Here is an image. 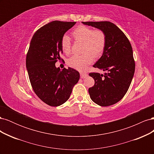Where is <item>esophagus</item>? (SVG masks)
<instances>
[{"instance_id":"34e87169","label":"esophagus","mask_w":154,"mask_h":154,"mask_svg":"<svg viewBox=\"0 0 154 154\" xmlns=\"http://www.w3.org/2000/svg\"><path fill=\"white\" fill-rule=\"evenodd\" d=\"M88 74L86 72H80V76L82 78H85L87 77Z\"/></svg>"}]
</instances>
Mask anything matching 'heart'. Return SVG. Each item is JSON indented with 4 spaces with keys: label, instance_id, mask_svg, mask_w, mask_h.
Masks as SVG:
<instances>
[{
    "label": "heart",
    "instance_id": "b5f03b06",
    "mask_svg": "<svg viewBox=\"0 0 154 154\" xmlns=\"http://www.w3.org/2000/svg\"><path fill=\"white\" fill-rule=\"evenodd\" d=\"M71 35L76 41L83 42L82 51L84 53L73 55L67 60V64L74 69L83 71L92 63L94 57H98L103 53L106 45L105 33L101 29L80 26L72 31ZM61 48L66 54L71 53V42L67 35L62 38Z\"/></svg>",
    "mask_w": 154,
    "mask_h": 154
}]
</instances>
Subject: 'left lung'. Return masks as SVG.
Instances as JSON below:
<instances>
[{"label": "left lung", "mask_w": 154, "mask_h": 154, "mask_svg": "<svg viewBox=\"0 0 154 154\" xmlns=\"http://www.w3.org/2000/svg\"><path fill=\"white\" fill-rule=\"evenodd\" d=\"M83 24L103 31L106 45L101 57L93 66L106 72H91L94 85L88 88L91 100L101 106L118 103L127 93L135 72L131 44L124 32L108 21L82 22Z\"/></svg>", "instance_id": "obj_1"}]
</instances>
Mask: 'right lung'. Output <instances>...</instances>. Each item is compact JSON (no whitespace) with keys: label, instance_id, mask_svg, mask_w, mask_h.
<instances>
[{"label":"right lung","instance_id":"right-lung-1","mask_svg":"<svg viewBox=\"0 0 154 154\" xmlns=\"http://www.w3.org/2000/svg\"><path fill=\"white\" fill-rule=\"evenodd\" d=\"M76 22L55 20L44 25L32 36L26 57V68L32 89L45 103L58 106L66 102L80 73L69 67L62 71L55 63L60 60L61 40Z\"/></svg>","mask_w":154,"mask_h":154}]
</instances>
